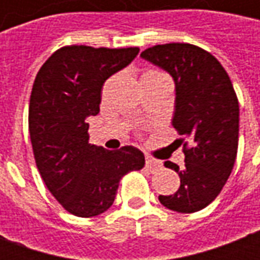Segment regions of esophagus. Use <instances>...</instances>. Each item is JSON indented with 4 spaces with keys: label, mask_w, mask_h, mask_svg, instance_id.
Masks as SVG:
<instances>
[{
    "label": "esophagus",
    "mask_w": 260,
    "mask_h": 260,
    "mask_svg": "<svg viewBox=\"0 0 260 260\" xmlns=\"http://www.w3.org/2000/svg\"><path fill=\"white\" fill-rule=\"evenodd\" d=\"M146 167L150 170V171H154V170H157L161 167V161L153 157H146Z\"/></svg>",
    "instance_id": "1"
}]
</instances>
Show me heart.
I'll list each match as a JSON object with an SVG mask.
<instances>
[{"instance_id": "1", "label": "heart", "mask_w": 260, "mask_h": 260, "mask_svg": "<svg viewBox=\"0 0 260 260\" xmlns=\"http://www.w3.org/2000/svg\"><path fill=\"white\" fill-rule=\"evenodd\" d=\"M146 74H160V72H154V71H150V72H146Z\"/></svg>"}]
</instances>
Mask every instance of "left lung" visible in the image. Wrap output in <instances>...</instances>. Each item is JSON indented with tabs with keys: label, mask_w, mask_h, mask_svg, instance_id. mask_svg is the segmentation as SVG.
Masks as SVG:
<instances>
[{
	"label": "left lung",
	"mask_w": 260,
	"mask_h": 260,
	"mask_svg": "<svg viewBox=\"0 0 260 260\" xmlns=\"http://www.w3.org/2000/svg\"><path fill=\"white\" fill-rule=\"evenodd\" d=\"M142 58L167 71L175 83L173 126L182 138L185 166H164L178 173L181 185L158 201L170 210L193 213L210 205L234 167L240 106L223 65L206 50L188 43L146 48Z\"/></svg>",
	"instance_id": "left-lung-1"
}]
</instances>
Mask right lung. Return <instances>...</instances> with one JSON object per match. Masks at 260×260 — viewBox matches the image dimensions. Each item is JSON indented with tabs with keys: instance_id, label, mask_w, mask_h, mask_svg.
I'll return each instance as SVG.
<instances>
[{
	"instance_id": "right-lung-1",
	"label": "right lung",
	"mask_w": 260,
	"mask_h": 260,
	"mask_svg": "<svg viewBox=\"0 0 260 260\" xmlns=\"http://www.w3.org/2000/svg\"><path fill=\"white\" fill-rule=\"evenodd\" d=\"M138 53V47L67 46L36 75L29 104L36 166L51 195L78 217L110 209L121 178L145 166V156L136 147L107 150L89 143L86 119L100 111L104 82Z\"/></svg>"
}]
</instances>
